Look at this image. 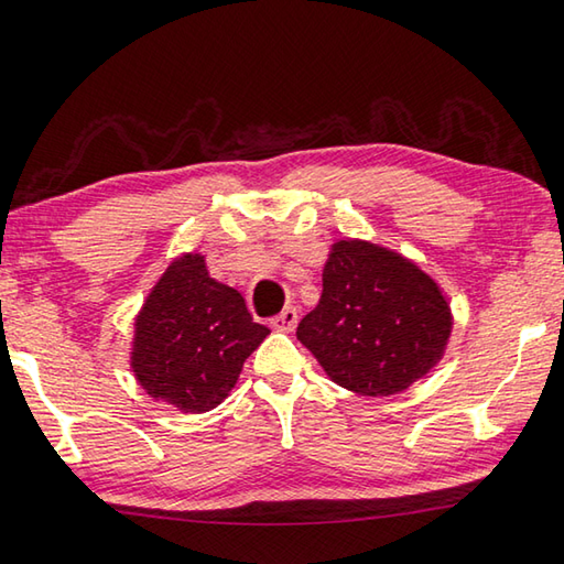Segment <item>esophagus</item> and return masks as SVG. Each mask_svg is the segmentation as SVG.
Wrapping results in <instances>:
<instances>
[{
  "instance_id": "obj_1",
  "label": "esophagus",
  "mask_w": 564,
  "mask_h": 564,
  "mask_svg": "<svg viewBox=\"0 0 564 564\" xmlns=\"http://www.w3.org/2000/svg\"><path fill=\"white\" fill-rule=\"evenodd\" d=\"M271 325L275 327V330H293V327L299 325V308L289 305V308L281 311V315L273 317Z\"/></svg>"
}]
</instances>
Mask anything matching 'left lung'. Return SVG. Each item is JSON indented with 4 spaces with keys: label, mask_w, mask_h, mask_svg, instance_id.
I'll use <instances>...</instances> for the list:
<instances>
[{
    "label": "left lung",
    "mask_w": 564,
    "mask_h": 564,
    "mask_svg": "<svg viewBox=\"0 0 564 564\" xmlns=\"http://www.w3.org/2000/svg\"><path fill=\"white\" fill-rule=\"evenodd\" d=\"M452 308L432 275L370 241H335L323 295L299 340L335 384L362 397L404 392L442 360Z\"/></svg>",
    "instance_id": "8db88e82"
}]
</instances>
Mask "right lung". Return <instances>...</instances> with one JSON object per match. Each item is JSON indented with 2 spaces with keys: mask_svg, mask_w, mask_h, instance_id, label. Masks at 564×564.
I'll use <instances>...</instances> for the list:
<instances>
[{
  "mask_svg": "<svg viewBox=\"0 0 564 564\" xmlns=\"http://www.w3.org/2000/svg\"><path fill=\"white\" fill-rule=\"evenodd\" d=\"M265 335L241 293L214 281L202 253H184L142 303L130 367L150 397L202 414L229 397Z\"/></svg>",
  "mask_w": 564,
  "mask_h": 564,
  "instance_id": "right-lung-1",
  "label": "right lung"
}]
</instances>
